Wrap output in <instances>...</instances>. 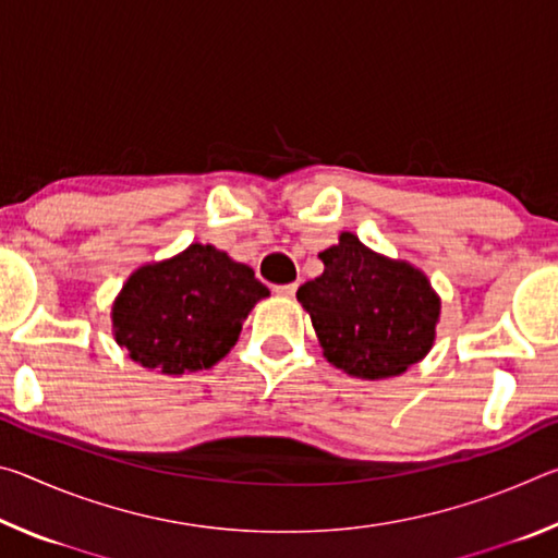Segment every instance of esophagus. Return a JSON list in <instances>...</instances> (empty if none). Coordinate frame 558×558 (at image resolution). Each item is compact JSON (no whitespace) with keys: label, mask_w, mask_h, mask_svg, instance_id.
<instances>
[{"label":"esophagus","mask_w":558,"mask_h":558,"mask_svg":"<svg viewBox=\"0 0 558 558\" xmlns=\"http://www.w3.org/2000/svg\"><path fill=\"white\" fill-rule=\"evenodd\" d=\"M272 290H276V295H280V298H295L298 286L295 282H288V286H276Z\"/></svg>","instance_id":"1"}]
</instances>
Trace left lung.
Masks as SVG:
<instances>
[{
  "instance_id": "1",
  "label": "left lung",
  "mask_w": 558,
  "mask_h": 558,
  "mask_svg": "<svg viewBox=\"0 0 558 558\" xmlns=\"http://www.w3.org/2000/svg\"><path fill=\"white\" fill-rule=\"evenodd\" d=\"M323 276L300 286L325 359L366 381L409 372L436 342L440 298L421 268L389 258L342 231L319 253Z\"/></svg>"
}]
</instances>
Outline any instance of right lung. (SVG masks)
<instances>
[{
    "label": "right lung",
    "mask_w": 558,
    "mask_h": 558,
    "mask_svg": "<svg viewBox=\"0 0 558 558\" xmlns=\"http://www.w3.org/2000/svg\"><path fill=\"white\" fill-rule=\"evenodd\" d=\"M270 290L253 268L211 243L145 263L112 302V337L145 369L167 376L211 369Z\"/></svg>",
    "instance_id": "right-lung-1"
}]
</instances>
